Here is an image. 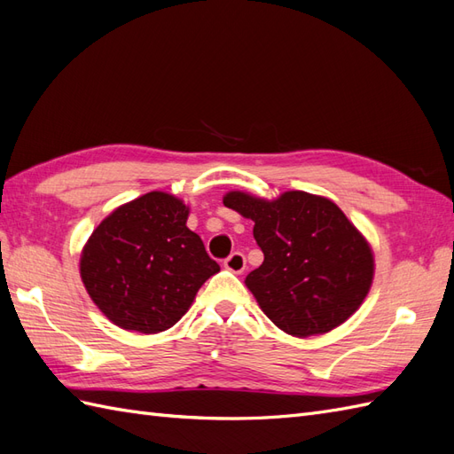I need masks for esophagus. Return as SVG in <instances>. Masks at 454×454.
Instances as JSON below:
<instances>
[{
  "mask_svg": "<svg viewBox=\"0 0 454 454\" xmlns=\"http://www.w3.org/2000/svg\"><path fill=\"white\" fill-rule=\"evenodd\" d=\"M223 265H225V268H227L229 271L242 273V271L247 270V258H245V254H242V252H233V254H231V256L223 262Z\"/></svg>",
  "mask_w": 454,
  "mask_h": 454,
  "instance_id": "esophagus-1",
  "label": "esophagus"
}]
</instances>
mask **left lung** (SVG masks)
<instances>
[{"label": "left lung", "mask_w": 454, "mask_h": 454, "mask_svg": "<svg viewBox=\"0 0 454 454\" xmlns=\"http://www.w3.org/2000/svg\"><path fill=\"white\" fill-rule=\"evenodd\" d=\"M223 204L254 221L263 262L245 283L281 331L324 335L358 310L373 281V252L335 202L304 191L275 200L231 191Z\"/></svg>", "instance_id": "8db88e82"}]
</instances>
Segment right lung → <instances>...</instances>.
<instances>
[{
	"label": "right lung",
	"mask_w": 454,
	"mask_h": 454,
	"mask_svg": "<svg viewBox=\"0 0 454 454\" xmlns=\"http://www.w3.org/2000/svg\"><path fill=\"white\" fill-rule=\"evenodd\" d=\"M189 212L181 198L153 191L115 207L92 231L81 279L109 322L146 335L169 329L219 271L186 227Z\"/></svg>",
	"instance_id": "right-lung-1"
}]
</instances>
